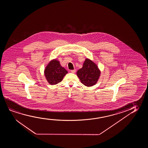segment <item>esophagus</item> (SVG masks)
Listing matches in <instances>:
<instances>
[{
    "label": "esophagus",
    "instance_id": "obj_1",
    "mask_svg": "<svg viewBox=\"0 0 148 148\" xmlns=\"http://www.w3.org/2000/svg\"><path fill=\"white\" fill-rule=\"evenodd\" d=\"M75 72H76V70H75V69H74V70H71V73H74Z\"/></svg>",
    "mask_w": 148,
    "mask_h": 148
}]
</instances>
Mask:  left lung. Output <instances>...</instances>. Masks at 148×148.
<instances>
[{
    "mask_svg": "<svg viewBox=\"0 0 148 148\" xmlns=\"http://www.w3.org/2000/svg\"><path fill=\"white\" fill-rule=\"evenodd\" d=\"M101 75L97 64L89 59H85L83 67L78 70L77 75L83 85L89 87L97 83Z\"/></svg>",
    "mask_w": 148,
    "mask_h": 148,
    "instance_id": "1",
    "label": "left lung"
}]
</instances>
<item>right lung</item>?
<instances>
[{
	"mask_svg": "<svg viewBox=\"0 0 148 148\" xmlns=\"http://www.w3.org/2000/svg\"><path fill=\"white\" fill-rule=\"evenodd\" d=\"M68 73L57 59L52 60L45 67L44 71L47 81L51 85H55L60 82Z\"/></svg>",
	"mask_w": 148,
	"mask_h": 148,
	"instance_id": "1",
	"label": "right lung"
}]
</instances>
